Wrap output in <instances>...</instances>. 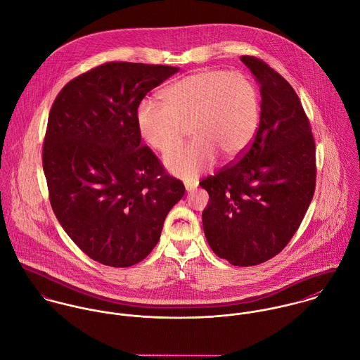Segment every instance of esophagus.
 Masks as SVG:
<instances>
[{"label":"esophagus","mask_w":360,"mask_h":360,"mask_svg":"<svg viewBox=\"0 0 360 360\" xmlns=\"http://www.w3.org/2000/svg\"><path fill=\"white\" fill-rule=\"evenodd\" d=\"M185 188L188 192H193L198 188V182H185Z\"/></svg>","instance_id":"1"}]
</instances>
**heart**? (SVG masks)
<instances>
[{"label": "heart", "mask_w": 360, "mask_h": 360, "mask_svg": "<svg viewBox=\"0 0 360 360\" xmlns=\"http://www.w3.org/2000/svg\"><path fill=\"white\" fill-rule=\"evenodd\" d=\"M162 105L143 100L136 125L144 142L169 153L189 132L191 143L164 158L165 167L184 179H193L216 164L218 155L238 160L253 142L260 121V94L242 72L210 70L188 75L161 91Z\"/></svg>", "instance_id": "obj_1"}]
</instances>
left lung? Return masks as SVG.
I'll return each instance as SVG.
<instances>
[{"label": "left lung", "instance_id": "1", "mask_svg": "<svg viewBox=\"0 0 360 360\" xmlns=\"http://www.w3.org/2000/svg\"><path fill=\"white\" fill-rule=\"evenodd\" d=\"M240 61L260 84L262 108L248 150L205 178L206 239L218 257L249 267L278 255L297 231L316 188V143L303 105L263 60Z\"/></svg>", "mask_w": 360, "mask_h": 360}]
</instances>
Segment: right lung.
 I'll use <instances>...</instances> for the list:
<instances>
[{
	"mask_svg": "<svg viewBox=\"0 0 360 360\" xmlns=\"http://www.w3.org/2000/svg\"><path fill=\"white\" fill-rule=\"evenodd\" d=\"M178 72L168 65L105 63L68 82L50 110L43 169L53 212L94 262L129 267L157 245L184 184L141 143L136 110Z\"/></svg>",
	"mask_w": 360,
	"mask_h": 360,
	"instance_id": "obj_1",
	"label": "right lung"
}]
</instances>
